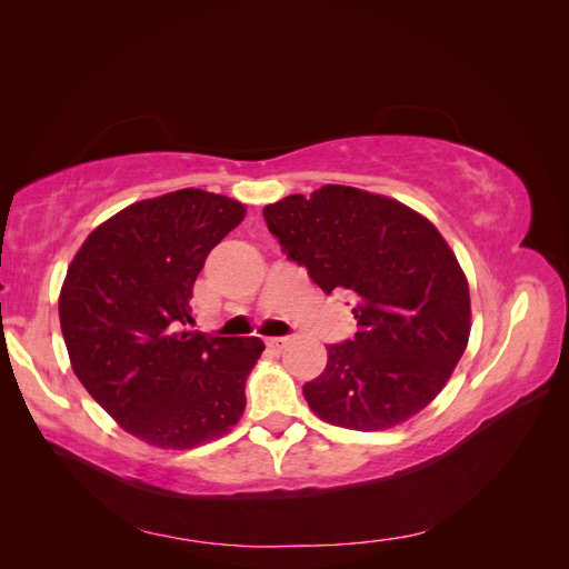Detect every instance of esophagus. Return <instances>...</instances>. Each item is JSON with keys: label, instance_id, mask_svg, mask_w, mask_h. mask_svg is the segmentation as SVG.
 I'll return each mask as SVG.
<instances>
[{"label": "esophagus", "instance_id": "34e87169", "mask_svg": "<svg viewBox=\"0 0 569 569\" xmlns=\"http://www.w3.org/2000/svg\"><path fill=\"white\" fill-rule=\"evenodd\" d=\"M287 341H289V337H270V339H266V343H268L270 349H284Z\"/></svg>", "mask_w": 569, "mask_h": 569}]
</instances>
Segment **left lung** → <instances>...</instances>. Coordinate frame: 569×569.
<instances>
[{
  "instance_id": "left-lung-1",
  "label": "left lung",
  "mask_w": 569,
  "mask_h": 569,
  "mask_svg": "<svg viewBox=\"0 0 569 569\" xmlns=\"http://www.w3.org/2000/svg\"><path fill=\"white\" fill-rule=\"evenodd\" d=\"M263 218L325 295L358 301L356 337L327 347L325 370L303 385L316 416L377 432L432 403L470 337L468 280L432 222L343 184L284 197Z\"/></svg>"
}]
</instances>
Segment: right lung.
<instances>
[{"label": "right lung", "mask_w": 569, "mask_h": 569, "mask_svg": "<svg viewBox=\"0 0 569 569\" xmlns=\"http://www.w3.org/2000/svg\"><path fill=\"white\" fill-rule=\"evenodd\" d=\"M244 213L234 199L178 189L101 222L68 266L59 320L73 372L126 432L159 449H194L244 412L263 341L182 327L206 256Z\"/></svg>", "instance_id": "1"}]
</instances>
